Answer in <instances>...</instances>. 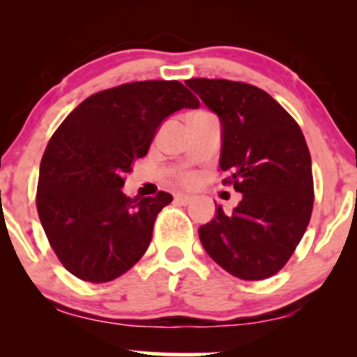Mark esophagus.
<instances>
[{
    "instance_id": "obj_1",
    "label": "esophagus",
    "mask_w": 357,
    "mask_h": 357,
    "mask_svg": "<svg viewBox=\"0 0 357 357\" xmlns=\"http://www.w3.org/2000/svg\"><path fill=\"white\" fill-rule=\"evenodd\" d=\"M174 202L178 204H190L192 202V196L184 195V192H178V195L174 196Z\"/></svg>"
}]
</instances>
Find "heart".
<instances>
[{"label": "heart", "mask_w": 357, "mask_h": 357, "mask_svg": "<svg viewBox=\"0 0 357 357\" xmlns=\"http://www.w3.org/2000/svg\"><path fill=\"white\" fill-rule=\"evenodd\" d=\"M183 181H184V183H188V184H190V183H195V176H191V174L184 176Z\"/></svg>", "instance_id": "1"}]
</instances>
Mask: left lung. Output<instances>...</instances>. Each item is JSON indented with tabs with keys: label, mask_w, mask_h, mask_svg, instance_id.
I'll return each mask as SVG.
<instances>
[{
	"label": "left lung",
	"mask_w": 357,
	"mask_h": 357,
	"mask_svg": "<svg viewBox=\"0 0 357 357\" xmlns=\"http://www.w3.org/2000/svg\"><path fill=\"white\" fill-rule=\"evenodd\" d=\"M190 87L221 124V171L241 192L227 215L216 206L199 227L203 248L241 280H264L287 264L304 236L314 204L312 161L301 127L265 90L223 79Z\"/></svg>",
	"instance_id": "obj_1"
}]
</instances>
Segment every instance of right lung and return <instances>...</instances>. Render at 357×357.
Instances as JSON below:
<instances>
[{
  "label": "right lung",
  "mask_w": 357,
  "mask_h": 357,
  "mask_svg": "<svg viewBox=\"0 0 357 357\" xmlns=\"http://www.w3.org/2000/svg\"><path fill=\"white\" fill-rule=\"evenodd\" d=\"M198 105L176 80L132 82L93 93L61 122L40 162L36 208L68 272L102 284L144 255L173 196L127 198L124 178L171 114Z\"/></svg>",
  "instance_id": "1"
}]
</instances>
